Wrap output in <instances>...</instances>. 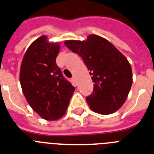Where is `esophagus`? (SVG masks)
I'll return each instance as SVG.
<instances>
[{"mask_svg":"<svg viewBox=\"0 0 154 154\" xmlns=\"http://www.w3.org/2000/svg\"><path fill=\"white\" fill-rule=\"evenodd\" d=\"M72 82L75 85H77V78H76V77H72Z\"/></svg>","mask_w":154,"mask_h":154,"instance_id":"esophagus-1","label":"esophagus"}]
</instances>
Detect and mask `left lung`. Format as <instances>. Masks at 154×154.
<instances>
[{
  "instance_id": "obj_1",
  "label": "left lung",
  "mask_w": 154,
  "mask_h": 154,
  "mask_svg": "<svg viewBox=\"0 0 154 154\" xmlns=\"http://www.w3.org/2000/svg\"><path fill=\"white\" fill-rule=\"evenodd\" d=\"M90 71L94 91L86 101L94 112L111 114L122 107L131 89L133 73L127 58L108 40L89 35L85 41H65Z\"/></svg>"
}]
</instances>
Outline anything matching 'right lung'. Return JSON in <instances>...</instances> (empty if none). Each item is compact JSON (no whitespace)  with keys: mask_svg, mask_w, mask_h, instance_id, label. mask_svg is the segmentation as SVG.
<instances>
[{"mask_svg":"<svg viewBox=\"0 0 154 154\" xmlns=\"http://www.w3.org/2000/svg\"><path fill=\"white\" fill-rule=\"evenodd\" d=\"M59 51V43H49L46 36H42L28 48L20 65V82L25 99L47 121L65 114L75 90L57 65Z\"/></svg>","mask_w":154,"mask_h":154,"instance_id":"add662e5","label":"right lung"}]
</instances>
